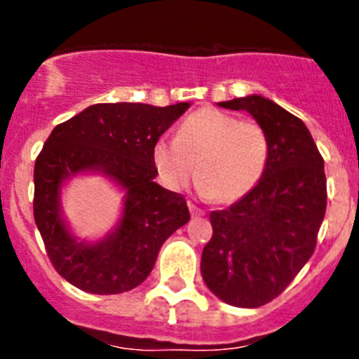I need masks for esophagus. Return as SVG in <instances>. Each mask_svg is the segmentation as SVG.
I'll list each match as a JSON object with an SVG mask.
<instances>
[{
  "instance_id": "esophagus-1",
  "label": "esophagus",
  "mask_w": 359,
  "mask_h": 359,
  "mask_svg": "<svg viewBox=\"0 0 359 359\" xmlns=\"http://www.w3.org/2000/svg\"><path fill=\"white\" fill-rule=\"evenodd\" d=\"M189 210H190V214L194 215V217H199V215L205 214V212H203L201 208H198V207H196V205H192V203H189Z\"/></svg>"
}]
</instances>
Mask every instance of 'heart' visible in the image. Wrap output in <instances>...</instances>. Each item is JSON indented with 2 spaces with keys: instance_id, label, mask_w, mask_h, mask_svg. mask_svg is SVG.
Listing matches in <instances>:
<instances>
[{
  "instance_id": "1",
  "label": "heart",
  "mask_w": 359,
  "mask_h": 359,
  "mask_svg": "<svg viewBox=\"0 0 359 359\" xmlns=\"http://www.w3.org/2000/svg\"><path fill=\"white\" fill-rule=\"evenodd\" d=\"M269 140L261 123L203 107L183 120L176 140L160 138L152 161L161 182L180 190L198 172L199 190L221 203L246 196L261 182Z\"/></svg>"
}]
</instances>
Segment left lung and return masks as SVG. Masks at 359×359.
<instances>
[{
	"mask_svg": "<svg viewBox=\"0 0 359 359\" xmlns=\"http://www.w3.org/2000/svg\"><path fill=\"white\" fill-rule=\"evenodd\" d=\"M264 128L269 158L261 182L226 210H214L203 248L208 290L236 307H261L311 259L327 207L323 158L306 123L261 95L219 102Z\"/></svg>",
	"mask_w": 359,
	"mask_h": 359,
	"instance_id": "8db88e82",
	"label": "left lung"
}]
</instances>
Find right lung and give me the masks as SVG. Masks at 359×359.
<instances>
[{"label":"right lung","instance_id":"right-lung-1","mask_svg":"<svg viewBox=\"0 0 359 359\" xmlns=\"http://www.w3.org/2000/svg\"><path fill=\"white\" fill-rule=\"evenodd\" d=\"M189 102L95 104L59 123L34 167V219L57 273L93 294L140 286L161 244L190 214L182 194L154 182L152 149ZM81 173H102L124 192L123 215L102 240H79L62 215V187Z\"/></svg>","mask_w":359,"mask_h":359}]
</instances>
